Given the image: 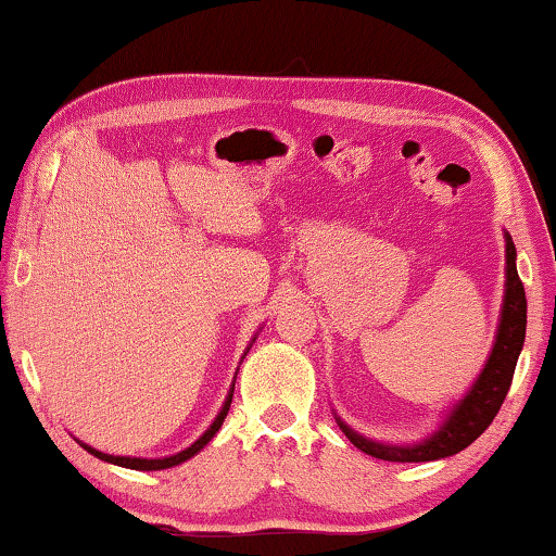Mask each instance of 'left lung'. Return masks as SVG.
<instances>
[{
    "mask_svg": "<svg viewBox=\"0 0 556 556\" xmlns=\"http://www.w3.org/2000/svg\"><path fill=\"white\" fill-rule=\"evenodd\" d=\"M523 337H527V293H523V283L519 273H516V248L511 238L506 235V295L504 311H501L496 344H493V352L489 362H485L481 377L476 379V384L470 387L466 397L453 407V413L443 428L417 445L375 443V440L356 435L344 422H339L341 430H344V435L362 453L392 463H425L460 453L463 447H468L489 428L493 417L498 415L501 405H504L508 387H511L514 379L516 362H519Z\"/></svg>",
    "mask_w": 556,
    "mask_h": 556,
    "instance_id": "left-lung-1",
    "label": "left lung"
}]
</instances>
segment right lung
<instances>
[{
    "label": "right lung",
    "mask_w": 556,
    "mask_h": 556,
    "mask_svg": "<svg viewBox=\"0 0 556 556\" xmlns=\"http://www.w3.org/2000/svg\"><path fill=\"white\" fill-rule=\"evenodd\" d=\"M232 390H235V384H232ZM232 390H230V394H227V400H225V405H223V409H219V415L215 417V422L210 425V430L204 432V435L197 440V443L192 445V447H187V451H181V453H177V455H169V458H156V460H147V458H124V455H109V453H101V451H93V447H88V445H83L86 447L88 453H93L96 458H101V460H105V463H113V466H124V468H131V470H164V468H172V466H179V463H185L187 458H192L194 453H200L204 445L210 443L212 438H215V432L223 428V422H225V417H227V409H230V402H232Z\"/></svg>",
    "instance_id": "right-lung-1"
}]
</instances>
